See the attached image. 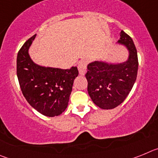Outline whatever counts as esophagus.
Listing matches in <instances>:
<instances>
[{"instance_id": "1", "label": "esophagus", "mask_w": 158, "mask_h": 158, "mask_svg": "<svg viewBox=\"0 0 158 158\" xmlns=\"http://www.w3.org/2000/svg\"><path fill=\"white\" fill-rule=\"evenodd\" d=\"M87 63L88 62L86 60H81L79 64L77 65V68H78V70H79V73L81 75H85V71H86V67H87Z\"/></svg>"}]
</instances>
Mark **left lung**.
<instances>
[{
	"label": "left lung",
	"instance_id": "1",
	"mask_svg": "<svg viewBox=\"0 0 158 158\" xmlns=\"http://www.w3.org/2000/svg\"><path fill=\"white\" fill-rule=\"evenodd\" d=\"M116 43L128 51L126 61L111 62L95 60L87 66L88 93L93 103L102 109H112L122 104L137 78L139 61L133 40L121 31Z\"/></svg>",
	"mask_w": 158,
	"mask_h": 158
}]
</instances>
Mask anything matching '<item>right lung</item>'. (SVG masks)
Wrapping results in <instances>:
<instances>
[{"label":"right lung","instance_id":"right-lung-1","mask_svg":"<svg viewBox=\"0 0 158 158\" xmlns=\"http://www.w3.org/2000/svg\"><path fill=\"white\" fill-rule=\"evenodd\" d=\"M36 35L25 42L17 54L16 73L23 96L33 108L48 117L60 115L66 109L77 66L63 69L36 64L29 48Z\"/></svg>","mask_w":158,"mask_h":158}]
</instances>
